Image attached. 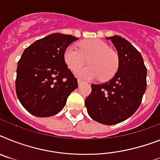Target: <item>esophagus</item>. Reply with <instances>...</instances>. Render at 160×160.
<instances>
[{"label":"esophagus","instance_id":"1","mask_svg":"<svg viewBox=\"0 0 160 160\" xmlns=\"http://www.w3.org/2000/svg\"><path fill=\"white\" fill-rule=\"evenodd\" d=\"M83 83H84V81H83V80H80V79L78 80V84H79V85H80V84H83Z\"/></svg>","mask_w":160,"mask_h":160}]
</instances>
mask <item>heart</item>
<instances>
[{
	"instance_id": "1",
	"label": "heart",
	"mask_w": 160,
	"mask_h": 160,
	"mask_svg": "<svg viewBox=\"0 0 160 160\" xmlns=\"http://www.w3.org/2000/svg\"><path fill=\"white\" fill-rule=\"evenodd\" d=\"M80 50L68 46L64 52V60L68 68L76 71L88 62L89 67L77 70L78 77L90 80L98 76L101 80H108L115 75L119 67L118 54L101 40H89L79 45Z\"/></svg>"
}]
</instances>
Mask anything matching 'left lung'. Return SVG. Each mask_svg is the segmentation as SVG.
<instances>
[{
    "label": "left lung",
    "instance_id": "left-lung-1",
    "mask_svg": "<svg viewBox=\"0 0 160 160\" xmlns=\"http://www.w3.org/2000/svg\"><path fill=\"white\" fill-rule=\"evenodd\" d=\"M107 39L117 50L118 71L109 81L91 84L84 104L92 119L112 125L132 116L140 107L146 88V68L139 51L127 40L119 36Z\"/></svg>",
    "mask_w": 160,
    "mask_h": 160
}]
</instances>
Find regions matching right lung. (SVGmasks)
Instances as JSON below:
<instances>
[{
    "label": "right lung",
    "instance_id": "obj_1",
    "mask_svg": "<svg viewBox=\"0 0 160 160\" xmlns=\"http://www.w3.org/2000/svg\"><path fill=\"white\" fill-rule=\"evenodd\" d=\"M77 40L71 35L53 33L23 51L18 62L15 90L29 113L37 117L56 115L78 87L77 79L64 60L66 49Z\"/></svg>",
    "mask_w": 160,
    "mask_h": 160
}]
</instances>
